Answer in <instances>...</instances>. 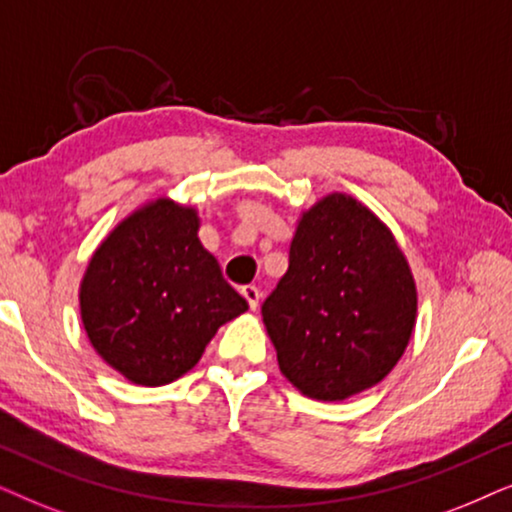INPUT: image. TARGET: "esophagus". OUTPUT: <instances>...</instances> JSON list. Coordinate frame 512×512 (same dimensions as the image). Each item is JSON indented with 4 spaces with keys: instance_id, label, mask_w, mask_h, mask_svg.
<instances>
[{
    "instance_id": "34e87169",
    "label": "esophagus",
    "mask_w": 512,
    "mask_h": 512,
    "mask_svg": "<svg viewBox=\"0 0 512 512\" xmlns=\"http://www.w3.org/2000/svg\"><path fill=\"white\" fill-rule=\"evenodd\" d=\"M241 295L245 297V302H248L250 311H255L257 306H260V290H257L255 285H245V288H241Z\"/></svg>"
}]
</instances>
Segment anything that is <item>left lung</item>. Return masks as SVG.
Returning a JSON list of instances; mask_svg holds the SVG:
<instances>
[{"mask_svg":"<svg viewBox=\"0 0 512 512\" xmlns=\"http://www.w3.org/2000/svg\"><path fill=\"white\" fill-rule=\"evenodd\" d=\"M417 316L410 262L374 210L332 192L299 213L288 271L262 304L278 367L299 393L339 403L377 386Z\"/></svg>","mask_w":512,"mask_h":512,"instance_id":"obj_1","label":"left lung"}]
</instances>
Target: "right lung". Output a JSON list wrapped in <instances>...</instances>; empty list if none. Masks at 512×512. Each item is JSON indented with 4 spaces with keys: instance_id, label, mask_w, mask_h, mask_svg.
Returning <instances> with one entry per match:
<instances>
[{
    "instance_id": "right-lung-1",
    "label": "right lung",
    "mask_w": 512,
    "mask_h": 512,
    "mask_svg": "<svg viewBox=\"0 0 512 512\" xmlns=\"http://www.w3.org/2000/svg\"><path fill=\"white\" fill-rule=\"evenodd\" d=\"M199 210L156 196L102 238L79 283L95 353L135 386H166L199 363L248 302L203 248Z\"/></svg>"
}]
</instances>
